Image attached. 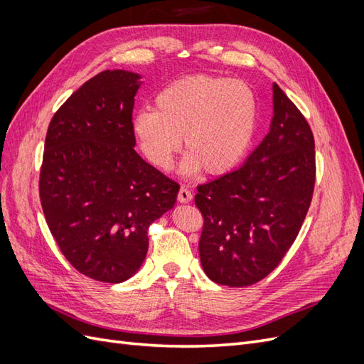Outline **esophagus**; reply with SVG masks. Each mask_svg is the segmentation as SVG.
Masks as SVG:
<instances>
[{
	"label": "esophagus",
	"instance_id": "esophagus-1",
	"mask_svg": "<svg viewBox=\"0 0 364 364\" xmlns=\"http://www.w3.org/2000/svg\"><path fill=\"white\" fill-rule=\"evenodd\" d=\"M178 200H179L181 203H188V202H191V200H193L191 191L183 188V186H182V188H181L179 193H178Z\"/></svg>",
	"mask_w": 364,
	"mask_h": 364
}]
</instances>
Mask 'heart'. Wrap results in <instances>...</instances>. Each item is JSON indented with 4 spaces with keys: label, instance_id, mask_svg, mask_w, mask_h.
Wrapping results in <instances>:
<instances>
[{
    "label": "heart",
    "instance_id": "1",
    "mask_svg": "<svg viewBox=\"0 0 364 364\" xmlns=\"http://www.w3.org/2000/svg\"><path fill=\"white\" fill-rule=\"evenodd\" d=\"M258 121L257 95L241 80L197 74L174 80L132 119V132L150 164L168 170L176 153L188 155L182 173L223 174L246 156Z\"/></svg>",
    "mask_w": 364,
    "mask_h": 364
}]
</instances>
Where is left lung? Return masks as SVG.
<instances>
[{"label":"left lung","instance_id":"1","mask_svg":"<svg viewBox=\"0 0 364 364\" xmlns=\"http://www.w3.org/2000/svg\"><path fill=\"white\" fill-rule=\"evenodd\" d=\"M316 181L310 124L273 83L269 134L237 170L197 186L199 241L206 277L229 287L252 285L277 269L311 203Z\"/></svg>","mask_w":364,"mask_h":364}]
</instances>
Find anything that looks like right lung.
<instances>
[{
	"instance_id": "obj_1",
	"label": "right lung",
	"mask_w": 364,
	"mask_h": 364,
	"mask_svg": "<svg viewBox=\"0 0 364 364\" xmlns=\"http://www.w3.org/2000/svg\"><path fill=\"white\" fill-rule=\"evenodd\" d=\"M141 75L107 70L51 118L39 179L47 225L71 266L124 282L149 250V226L174 206L179 185L135 151L132 111Z\"/></svg>"
}]
</instances>
